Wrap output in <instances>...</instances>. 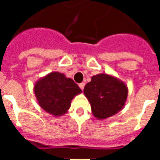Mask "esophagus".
Returning <instances> with one entry per match:
<instances>
[{
	"label": "esophagus",
	"instance_id": "1",
	"mask_svg": "<svg viewBox=\"0 0 160 160\" xmlns=\"http://www.w3.org/2000/svg\"><path fill=\"white\" fill-rule=\"evenodd\" d=\"M79 86H80V88L81 89V90H84V87H85V83H80V85H79Z\"/></svg>",
	"mask_w": 160,
	"mask_h": 160
}]
</instances>
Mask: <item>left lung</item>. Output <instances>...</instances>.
<instances>
[{
  "label": "left lung",
  "mask_w": 160,
  "mask_h": 160,
  "mask_svg": "<svg viewBox=\"0 0 160 160\" xmlns=\"http://www.w3.org/2000/svg\"><path fill=\"white\" fill-rule=\"evenodd\" d=\"M128 87L124 81L109 74H98L84 88V94L98 119L113 116L124 108L128 97Z\"/></svg>",
  "instance_id": "8db88e82"
}]
</instances>
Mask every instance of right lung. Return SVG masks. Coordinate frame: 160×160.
I'll return each mask as SVG.
<instances>
[{
    "mask_svg": "<svg viewBox=\"0 0 160 160\" xmlns=\"http://www.w3.org/2000/svg\"><path fill=\"white\" fill-rule=\"evenodd\" d=\"M81 92V89L72 79L56 71L41 77L34 85L39 105L55 117L67 113L71 100Z\"/></svg>",
    "mask_w": 160,
    "mask_h": 160,
    "instance_id": "obj_1",
    "label": "right lung"
}]
</instances>
